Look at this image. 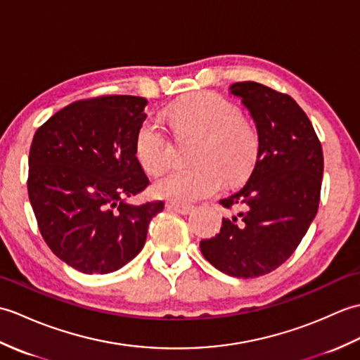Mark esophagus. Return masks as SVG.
I'll return each mask as SVG.
<instances>
[{
	"label": "esophagus",
	"mask_w": 360,
	"mask_h": 360,
	"mask_svg": "<svg viewBox=\"0 0 360 360\" xmlns=\"http://www.w3.org/2000/svg\"><path fill=\"white\" fill-rule=\"evenodd\" d=\"M166 206L169 207L171 211L180 212V214H189L191 211L194 210V205H191V203H183V202H175V200L166 202Z\"/></svg>",
	"instance_id": "34e87169"
}]
</instances>
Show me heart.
I'll return each mask as SVG.
<instances>
[{
  "label": "heart",
  "instance_id": "1",
  "mask_svg": "<svg viewBox=\"0 0 360 360\" xmlns=\"http://www.w3.org/2000/svg\"><path fill=\"white\" fill-rule=\"evenodd\" d=\"M165 114L177 135H200L193 160L197 165L175 169L154 185L158 197L177 202L212 195L226 180L234 185L250 175L259 155V135L233 103L214 92H195L167 106ZM135 153L143 169L157 175L172 162L174 149L154 120L140 126Z\"/></svg>",
  "mask_w": 360,
  "mask_h": 360
}]
</instances>
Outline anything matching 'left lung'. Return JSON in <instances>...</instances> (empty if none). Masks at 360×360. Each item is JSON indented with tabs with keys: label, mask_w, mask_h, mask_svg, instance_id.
Here are the masks:
<instances>
[{
	"label": "left lung",
	"mask_w": 360,
	"mask_h": 360,
	"mask_svg": "<svg viewBox=\"0 0 360 360\" xmlns=\"http://www.w3.org/2000/svg\"><path fill=\"white\" fill-rule=\"evenodd\" d=\"M250 110L259 134L254 171L238 193L220 200L237 214L220 233L200 242L205 259L238 278L265 276L295 251L314 220L323 174V153L303 109L290 95L240 82L229 87Z\"/></svg>",
	"instance_id": "1"
}]
</instances>
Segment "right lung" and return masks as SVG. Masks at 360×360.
Masks as SVG:
<instances>
[{
  "label": "right lung",
  "mask_w": 360,
  "mask_h": 360,
  "mask_svg": "<svg viewBox=\"0 0 360 360\" xmlns=\"http://www.w3.org/2000/svg\"><path fill=\"white\" fill-rule=\"evenodd\" d=\"M146 105L134 95L79 100L53 114L32 140L27 193L39 233L79 273L124 266L165 207L127 203L149 185L135 153Z\"/></svg>",
  "instance_id": "add662e5"
}]
</instances>
